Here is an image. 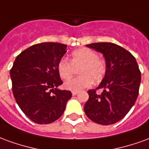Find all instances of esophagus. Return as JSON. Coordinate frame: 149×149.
Listing matches in <instances>:
<instances>
[{
    "instance_id": "1",
    "label": "esophagus",
    "mask_w": 149,
    "mask_h": 149,
    "mask_svg": "<svg viewBox=\"0 0 149 149\" xmlns=\"http://www.w3.org/2000/svg\"><path fill=\"white\" fill-rule=\"evenodd\" d=\"M78 93V92H77V91H72V94L73 95V96H75V95H77V94Z\"/></svg>"
}]
</instances>
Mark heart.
I'll return each instance as SVG.
<instances>
[{
  "label": "heart",
  "mask_w": 149,
  "mask_h": 149,
  "mask_svg": "<svg viewBox=\"0 0 149 149\" xmlns=\"http://www.w3.org/2000/svg\"><path fill=\"white\" fill-rule=\"evenodd\" d=\"M79 68L78 77L73 78L65 84V88L71 91H78L89 87L93 84L100 82L106 72V65L99 58L98 53L87 48L78 49L72 52L71 61L61 59L57 65L60 77L64 80H69L75 72V68Z\"/></svg>",
  "instance_id": "heart-1"
}]
</instances>
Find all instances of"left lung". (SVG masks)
I'll use <instances>...</instances> for the list:
<instances>
[{"label": "left lung", "instance_id": "obj_1", "mask_svg": "<svg viewBox=\"0 0 149 149\" xmlns=\"http://www.w3.org/2000/svg\"><path fill=\"white\" fill-rule=\"evenodd\" d=\"M86 46L103 54L106 72L96 89L88 91L89 98L84 104V112L97 124H115L125 117L138 97L141 73L137 62L128 51L113 43H93ZM98 89L103 92L97 94Z\"/></svg>", "mask_w": 149, "mask_h": 149}]
</instances>
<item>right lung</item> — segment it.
<instances>
[{
	"instance_id": "right-lung-1",
	"label": "right lung",
	"mask_w": 149,
	"mask_h": 149,
	"mask_svg": "<svg viewBox=\"0 0 149 149\" xmlns=\"http://www.w3.org/2000/svg\"><path fill=\"white\" fill-rule=\"evenodd\" d=\"M66 52L64 44H37L21 52L10 70L16 102L37 124H50L60 118L72 97L70 91L57 88L63 84L57 65Z\"/></svg>"
}]
</instances>
